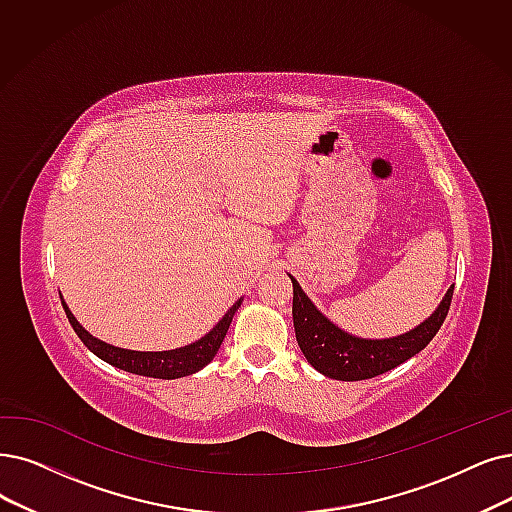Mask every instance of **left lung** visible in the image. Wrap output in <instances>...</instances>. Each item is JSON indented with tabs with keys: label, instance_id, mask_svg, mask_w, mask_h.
Returning <instances> with one entry per match:
<instances>
[{
	"label": "left lung",
	"instance_id": "1",
	"mask_svg": "<svg viewBox=\"0 0 512 512\" xmlns=\"http://www.w3.org/2000/svg\"><path fill=\"white\" fill-rule=\"evenodd\" d=\"M290 279L294 285V330L302 355L319 374L344 382L380 376L401 365L403 361L418 355L439 332L454 296L452 285L439 302L435 313L424 319L420 325L393 338L374 340L344 332L342 327H338L317 309L313 300L302 292L300 283L292 275Z\"/></svg>",
	"mask_w": 512,
	"mask_h": 512
}]
</instances>
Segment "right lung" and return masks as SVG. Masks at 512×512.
<instances>
[{
    "label": "right lung",
    "mask_w": 512,
    "mask_h": 512,
    "mask_svg": "<svg viewBox=\"0 0 512 512\" xmlns=\"http://www.w3.org/2000/svg\"><path fill=\"white\" fill-rule=\"evenodd\" d=\"M60 300H63V309L69 317V323L73 325L75 334L96 357L107 361L109 365L119 367V370L130 372V374L161 378V380H174V378L191 376V374L203 370V367H206L214 359L224 336H227V332H229L233 315L237 313L243 298H239L231 306V309L224 313V317L212 327L206 336H201L199 340H195L187 346H180V349H172V351H130V349H119V346H113L109 342H102L96 336H92L86 327L75 319V315L69 311L65 298H60Z\"/></svg>",
    "instance_id": "add662e5"
}]
</instances>
